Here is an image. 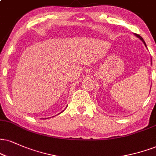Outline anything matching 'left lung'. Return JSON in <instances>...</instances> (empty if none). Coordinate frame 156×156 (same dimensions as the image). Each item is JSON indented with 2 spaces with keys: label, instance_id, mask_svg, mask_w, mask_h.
Wrapping results in <instances>:
<instances>
[{
  "label": "left lung",
  "instance_id": "obj_1",
  "mask_svg": "<svg viewBox=\"0 0 156 156\" xmlns=\"http://www.w3.org/2000/svg\"><path fill=\"white\" fill-rule=\"evenodd\" d=\"M134 35H136V37H139V38H140V40H141L142 41V42H143V44H144V46H145V47L146 48H147V45H146V44H145V42H144V40H143V38H142V37H141V36H140V35H137V34H134ZM151 64H152V62H151Z\"/></svg>",
  "mask_w": 156,
  "mask_h": 156
}]
</instances>
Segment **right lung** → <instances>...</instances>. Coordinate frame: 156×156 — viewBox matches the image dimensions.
I'll return each instance as SVG.
<instances>
[{"label": "right lung", "mask_w": 156, "mask_h": 156, "mask_svg": "<svg viewBox=\"0 0 156 156\" xmlns=\"http://www.w3.org/2000/svg\"><path fill=\"white\" fill-rule=\"evenodd\" d=\"M47 119H48V118H47Z\"/></svg>", "instance_id": "1"}]
</instances>
